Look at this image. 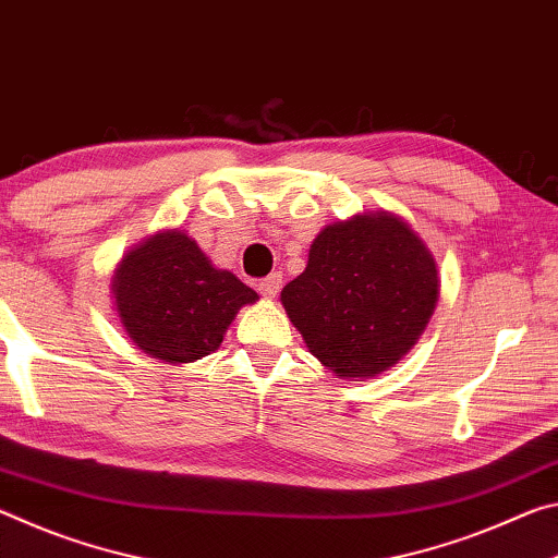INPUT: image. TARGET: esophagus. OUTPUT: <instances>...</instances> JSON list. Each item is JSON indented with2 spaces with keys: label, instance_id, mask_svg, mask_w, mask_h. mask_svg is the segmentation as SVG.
<instances>
[{
  "label": "esophagus",
  "instance_id": "obj_1",
  "mask_svg": "<svg viewBox=\"0 0 558 558\" xmlns=\"http://www.w3.org/2000/svg\"><path fill=\"white\" fill-rule=\"evenodd\" d=\"M279 287H281V274L274 271V274H269L267 279L259 281V294L264 299H274L279 294Z\"/></svg>",
  "mask_w": 558,
  "mask_h": 558
}]
</instances>
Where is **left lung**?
<instances>
[{"instance_id": "8db88e82", "label": "left lung", "mask_w": 558, "mask_h": 558, "mask_svg": "<svg viewBox=\"0 0 558 558\" xmlns=\"http://www.w3.org/2000/svg\"><path fill=\"white\" fill-rule=\"evenodd\" d=\"M440 296L437 262L388 209L326 225L281 306L306 349L339 378H376L423 336Z\"/></svg>"}]
</instances>
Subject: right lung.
Masks as SVG:
<instances>
[{"instance_id":"add662e5","label":"right lung","mask_w":558,"mask_h":558,"mask_svg":"<svg viewBox=\"0 0 558 558\" xmlns=\"http://www.w3.org/2000/svg\"><path fill=\"white\" fill-rule=\"evenodd\" d=\"M111 296L135 349L172 365L215 353L236 312L259 301L185 230H160L128 250L116 264Z\"/></svg>"}]
</instances>
